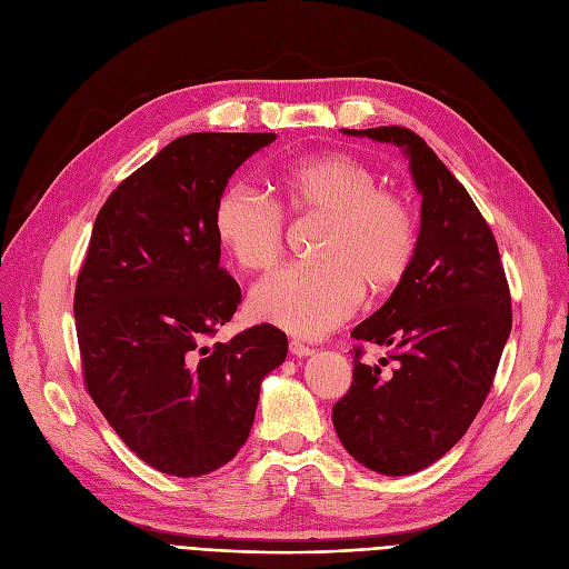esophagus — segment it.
Masks as SVG:
<instances>
[{"label": "esophagus", "mask_w": 569, "mask_h": 569, "mask_svg": "<svg viewBox=\"0 0 569 569\" xmlns=\"http://www.w3.org/2000/svg\"><path fill=\"white\" fill-rule=\"evenodd\" d=\"M290 353L298 356V358H307V356L313 353V349H311V346L298 341V339H292V341H290Z\"/></svg>", "instance_id": "esophagus-1"}]
</instances>
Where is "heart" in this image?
Segmentation results:
<instances>
[{
    "label": "heart",
    "instance_id": "heart-1",
    "mask_svg": "<svg viewBox=\"0 0 569 569\" xmlns=\"http://www.w3.org/2000/svg\"><path fill=\"white\" fill-rule=\"evenodd\" d=\"M277 202L249 183L220 188L211 226L220 249L243 271L274 269L286 249V220L326 216L318 264L288 267L251 292L256 320L300 337H320L351 318L365 288L390 292L409 274L418 220L400 192L379 188L377 171L349 153L295 158L269 171Z\"/></svg>",
    "mask_w": 569,
    "mask_h": 569
}]
</instances>
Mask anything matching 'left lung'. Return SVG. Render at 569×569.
Wrapping results in <instances>:
<instances>
[{
    "label": "left lung",
    "mask_w": 569,
    "mask_h": 569,
    "mask_svg": "<svg viewBox=\"0 0 569 569\" xmlns=\"http://www.w3.org/2000/svg\"><path fill=\"white\" fill-rule=\"evenodd\" d=\"M343 132L405 148L423 194L409 274L351 332L392 351L365 365L356 346L353 383L332 409L346 451L379 475L405 477L472 426L511 332V295L481 211L421 137L400 126Z\"/></svg>",
    "instance_id": "8db88e82"
}]
</instances>
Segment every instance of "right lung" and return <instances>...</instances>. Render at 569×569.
Segmentation results:
<instances>
[{
	"mask_svg": "<svg viewBox=\"0 0 569 569\" xmlns=\"http://www.w3.org/2000/svg\"><path fill=\"white\" fill-rule=\"evenodd\" d=\"M277 134L194 132L122 181L97 213L73 292L83 381L118 437L192 479L249 439L262 379L288 353L269 323L207 346L241 302L220 267V188Z\"/></svg>",
	"mask_w": 569,
	"mask_h": 569,
	"instance_id": "right-lung-1",
	"label": "right lung"
}]
</instances>
